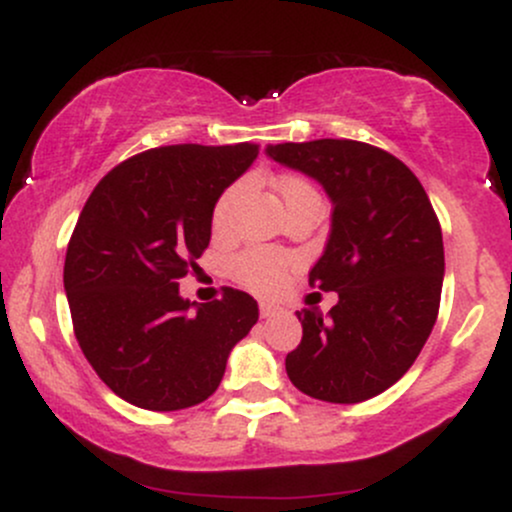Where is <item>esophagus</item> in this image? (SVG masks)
Masks as SVG:
<instances>
[{"mask_svg":"<svg viewBox=\"0 0 512 512\" xmlns=\"http://www.w3.org/2000/svg\"><path fill=\"white\" fill-rule=\"evenodd\" d=\"M274 313H279V305L269 303V301H260V315L262 317H272Z\"/></svg>","mask_w":512,"mask_h":512,"instance_id":"34e87169","label":"esophagus"}]
</instances>
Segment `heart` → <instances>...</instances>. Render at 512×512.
Here are the masks:
<instances>
[{"mask_svg":"<svg viewBox=\"0 0 512 512\" xmlns=\"http://www.w3.org/2000/svg\"><path fill=\"white\" fill-rule=\"evenodd\" d=\"M276 195H279L281 204H289L293 199L315 195L313 187L308 185L303 178H296V175H284V178L276 180L274 185ZM240 187L233 185L228 187L226 192L216 202L214 214H211V223H214L216 233L228 231V221H231V209L233 202L238 199ZM291 260L279 250H267V248H252L240 252V255L233 260V276L245 286V289L255 293H272L276 286L284 281L286 269H289Z\"/></svg>","mask_w":512,"mask_h":512,"instance_id":"1","label":"heart"}]
</instances>
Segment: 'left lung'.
I'll list each match as a JSON object with an SVG mask.
<instances>
[{
    "label": "left lung",
    "instance_id": "8db88e82",
    "mask_svg": "<svg viewBox=\"0 0 512 512\" xmlns=\"http://www.w3.org/2000/svg\"><path fill=\"white\" fill-rule=\"evenodd\" d=\"M264 154L313 178L332 202L310 284L339 301L327 315L296 310L303 339L286 373L308 397L366 402L407 373L436 325L445 276L436 211L416 175L370 144L315 139Z\"/></svg>",
    "mask_w": 512,
    "mask_h": 512
}]
</instances>
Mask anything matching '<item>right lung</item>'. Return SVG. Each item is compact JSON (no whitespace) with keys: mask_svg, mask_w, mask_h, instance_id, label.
Segmentation results:
<instances>
[{"mask_svg":"<svg viewBox=\"0 0 512 512\" xmlns=\"http://www.w3.org/2000/svg\"><path fill=\"white\" fill-rule=\"evenodd\" d=\"M255 158L248 142L144 151L98 182L76 221L64 260L76 342L134 407L178 411L214 395L260 317L250 293L192 303L178 284L209 245L223 190Z\"/></svg>","mask_w":512,"mask_h":512,"instance_id":"add662e5","label":"right lung"}]
</instances>
